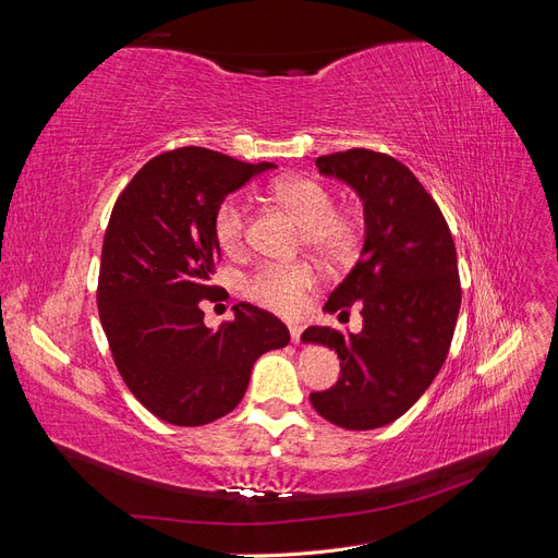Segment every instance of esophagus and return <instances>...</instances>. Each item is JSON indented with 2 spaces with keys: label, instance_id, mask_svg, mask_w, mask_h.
I'll list each match as a JSON object with an SVG mask.
<instances>
[{
  "label": "esophagus",
  "instance_id": "esophagus-1",
  "mask_svg": "<svg viewBox=\"0 0 558 558\" xmlns=\"http://www.w3.org/2000/svg\"><path fill=\"white\" fill-rule=\"evenodd\" d=\"M289 330H291V340H293L295 344H300V337H302V326H298V324H291V326H289Z\"/></svg>",
  "mask_w": 558,
  "mask_h": 558
}]
</instances>
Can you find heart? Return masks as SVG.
I'll return each mask as SVG.
<instances>
[{"label":"heart","mask_w":558,"mask_h":558,"mask_svg":"<svg viewBox=\"0 0 558 558\" xmlns=\"http://www.w3.org/2000/svg\"><path fill=\"white\" fill-rule=\"evenodd\" d=\"M275 195L305 223L302 244H310L328 260H344L356 248L359 228L353 218L335 211V197L326 183L312 177L281 179ZM214 238L223 251L238 253L246 244L248 214L246 205L230 195L214 211ZM318 269L312 263H267L248 279V295L263 307L279 314H295L307 300V291L316 283Z\"/></svg>","instance_id":"heart-1"}]
</instances>
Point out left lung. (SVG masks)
Instances as JSON below:
<instances>
[{
    "instance_id": "1",
    "label": "left lung",
    "mask_w": 558,
    "mask_h": 558,
    "mask_svg": "<svg viewBox=\"0 0 558 558\" xmlns=\"http://www.w3.org/2000/svg\"><path fill=\"white\" fill-rule=\"evenodd\" d=\"M316 167L363 202L361 258L324 307L347 314L359 302L363 330L302 332V342L337 351L342 367L332 388L310 398L330 424L373 430L408 412L447 359L461 310L456 246L440 207L396 158L351 148L316 158Z\"/></svg>"
}]
</instances>
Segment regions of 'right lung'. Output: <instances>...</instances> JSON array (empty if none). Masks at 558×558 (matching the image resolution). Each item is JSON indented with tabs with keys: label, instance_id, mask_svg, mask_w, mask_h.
I'll use <instances>...</instances> for the list:
<instances>
[{
	"label": "right lung",
	"instance_id": "1",
	"mask_svg": "<svg viewBox=\"0 0 558 558\" xmlns=\"http://www.w3.org/2000/svg\"><path fill=\"white\" fill-rule=\"evenodd\" d=\"M275 162H242L185 146L148 160L116 199L99 265L97 307L118 373L144 408L172 426H205L238 408L253 363L291 342L289 328L240 302L218 330L202 300L221 260L214 211Z\"/></svg>",
	"mask_w": 558,
	"mask_h": 558
}]
</instances>
